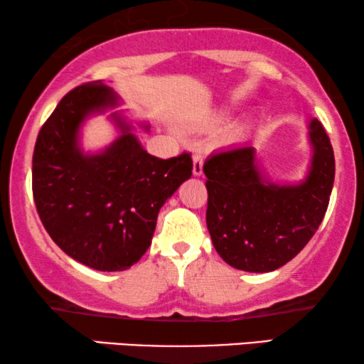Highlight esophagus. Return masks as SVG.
Returning <instances> with one entry per match:
<instances>
[{"label": "esophagus", "mask_w": 364, "mask_h": 364, "mask_svg": "<svg viewBox=\"0 0 364 364\" xmlns=\"http://www.w3.org/2000/svg\"><path fill=\"white\" fill-rule=\"evenodd\" d=\"M202 167H203V156L200 152L193 154V176H200L202 173Z\"/></svg>", "instance_id": "esophagus-1"}]
</instances>
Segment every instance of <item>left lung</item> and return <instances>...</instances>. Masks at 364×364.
Here are the masks:
<instances>
[{"mask_svg":"<svg viewBox=\"0 0 364 364\" xmlns=\"http://www.w3.org/2000/svg\"><path fill=\"white\" fill-rule=\"evenodd\" d=\"M310 141L311 167L298 186L265 181L252 146L215 152L203 164L207 228L230 267L253 273L277 270L315 235L330 203L335 156L318 119L310 122Z\"/></svg>","mask_w":364,"mask_h":364,"instance_id":"1","label":"left lung"}]
</instances>
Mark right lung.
Listing matches in <instances>:
<instances>
[{"label":"right lung","mask_w":364,"mask_h":364,"mask_svg":"<svg viewBox=\"0 0 364 364\" xmlns=\"http://www.w3.org/2000/svg\"><path fill=\"white\" fill-rule=\"evenodd\" d=\"M117 104L101 81L74 87L43 124L33 154V197L44 228L64 253L99 272H122L141 260L159 210L193 167L188 152L147 154L117 114L121 137L101 154H82L84 119Z\"/></svg>","instance_id":"add662e5"}]
</instances>
